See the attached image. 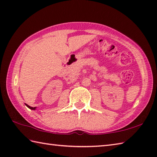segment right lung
Wrapping results in <instances>:
<instances>
[{"instance_id": "1", "label": "right lung", "mask_w": 157, "mask_h": 157, "mask_svg": "<svg viewBox=\"0 0 157 157\" xmlns=\"http://www.w3.org/2000/svg\"><path fill=\"white\" fill-rule=\"evenodd\" d=\"M25 105H26V106H28V107L29 108V109H30L31 110H36V107H32V106H29V105H28L27 104H25Z\"/></svg>"}]
</instances>
